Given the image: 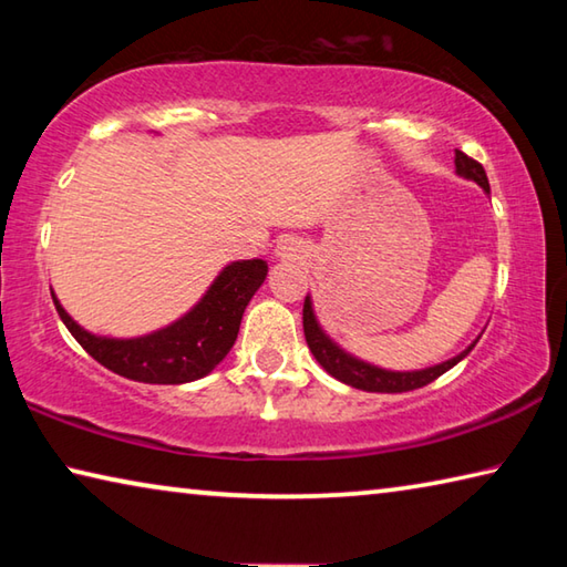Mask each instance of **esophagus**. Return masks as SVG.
Segmentation results:
<instances>
[{
	"label": "esophagus",
	"mask_w": 567,
	"mask_h": 567,
	"mask_svg": "<svg viewBox=\"0 0 567 567\" xmlns=\"http://www.w3.org/2000/svg\"><path fill=\"white\" fill-rule=\"evenodd\" d=\"M280 249H282L280 255H285V257H297V252H300V249H297V245H295V239H285Z\"/></svg>",
	"instance_id": "34e87169"
}]
</instances>
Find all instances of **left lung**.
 I'll return each mask as SVG.
<instances>
[{
    "label": "left lung",
    "mask_w": 567,
    "mask_h": 567,
    "mask_svg": "<svg viewBox=\"0 0 567 567\" xmlns=\"http://www.w3.org/2000/svg\"><path fill=\"white\" fill-rule=\"evenodd\" d=\"M455 167H457V175H463L467 179H475L480 187L485 192H491V182H487V175L483 165H480L477 159L467 157L465 152L455 150ZM302 330H305V340H307V348L315 354V360H318L324 370L330 372L332 378H338L344 385H352L358 390H368V392H408V390H417V388H425L430 382L437 380L440 375H445V372L457 364L460 360L465 358V354L475 348V344H470L465 352H460L457 358L447 360L443 364H435V368H427V370H415V372H390V370H380V368H372L368 362H360L350 358L348 352H342L338 344H334L328 334L320 330L318 320H315L312 315V302L310 297H305V307H302Z\"/></svg>",
    "instance_id": "left-lung-1"
}]
</instances>
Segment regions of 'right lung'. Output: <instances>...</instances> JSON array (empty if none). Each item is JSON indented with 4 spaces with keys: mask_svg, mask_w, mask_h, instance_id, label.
<instances>
[{
    "mask_svg": "<svg viewBox=\"0 0 567 567\" xmlns=\"http://www.w3.org/2000/svg\"><path fill=\"white\" fill-rule=\"evenodd\" d=\"M267 277V262L227 265L185 318L145 338L112 340L82 330L52 295L66 330L94 360L117 375L150 385H182L213 372L233 348L243 312Z\"/></svg>",
    "mask_w": 567,
    "mask_h": 567,
    "instance_id": "add662e5",
    "label": "right lung"
}]
</instances>
